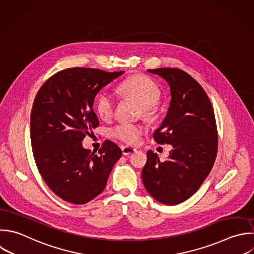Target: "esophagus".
I'll list each match as a JSON object with an SVG mask.
<instances>
[{"instance_id":"34e87169","label":"esophagus","mask_w":254,"mask_h":254,"mask_svg":"<svg viewBox=\"0 0 254 254\" xmlns=\"http://www.w3.org/2000/svg\"><path fill=\"white\" fill-rule=\"evenodd\" d=\"M121 150H122V154L125 155V156H128V155H130V154H132V153H134L136 151L135 148L130 147V146H123L121 148Z\"/></svg>"}]
</instances>
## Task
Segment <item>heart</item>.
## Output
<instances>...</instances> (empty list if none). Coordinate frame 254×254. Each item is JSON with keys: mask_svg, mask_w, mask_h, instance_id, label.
<instances>
[{"mask_svg": "<svg viewBox=\"0 0 254 254\" xmlns=\"http://www.w3.org/2000/svg\"><path fill=\"white\" fill-rule=\"evenodd\" d=\"M118 92L123 97L132 98L140 103L146 116H150L154 112L155 105L161 99V89L158 84L144 75H135L124 80L118 86ZM115 105V98L109 92H100L96 97V112L104 120L113 116ZM112 134L120 141L128 145H134L139 142L143 134V128L137 124L121 123L113 129Z\"/></svg>", "mask_w": 254, "mask_h": 254, "instance_id": "1", "label": "heart"}]
</instances>
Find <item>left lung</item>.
<instances>
[{"mask_svg": "<svg viewBox=\"0 0 254 254\" xmlns=\"http://www.w3.org/2000/svg\"><path fill=\"white\" fill-rule=\"evenodd\" d=\"M170 86L171 102L154 132L158 144H170L168 160L147 152L142 180L158 201L174 205L190 197L210 173L217 153V129L211 103L203 88L178 68L148 69Z\"/></svg>", "mask_w": 254, "mask_h": 254, "instance_id": "1", "label": "left lung"}]
</instances>
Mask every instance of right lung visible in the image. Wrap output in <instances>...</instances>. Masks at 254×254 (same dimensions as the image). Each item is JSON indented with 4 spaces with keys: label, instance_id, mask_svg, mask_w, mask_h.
Returning <instances> with one entry per match:
<instances>
[{
    "label": "right lung",
    "instance_id": "obj_1",
    "mask_svg": "<svg viewBox=\"0 0 254 254\" xmlns=\"http://www.w3.org/2000/svg\"><path fill=\"white\" fill-rule=\"evenodd\" d=\"M125 71L73 67L57 72L38 91L31 114V142L40 174L64 200L84 204L105 189L122 151L106 140L99 155L82 140L99 125L96 94Z\"/></svg>",
    "mask_w": 254,
    "mask_h": 254
}]
</instances>
